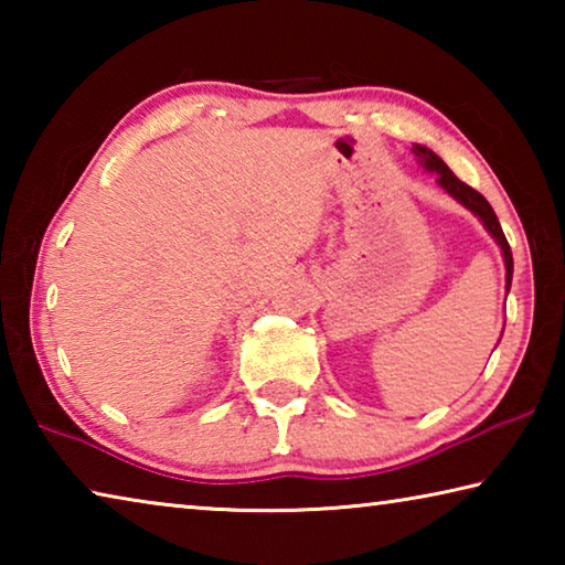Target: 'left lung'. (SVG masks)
I'll return each instance as SVG.
<instances>
[{"label": "left lung", "instance_id": "1", "mask_svg": "<svg viewBox=\"0 0 565 565\" xmlns=\"http://www.w3.org/2000/svg\"><path fill=\"white\" fill-rule=\"evenodd\" d=\"M411 151H414V154H416L418 164H424V169L434 171L438 186L446 189L448 194H451L458 204H463V206L468 209V212H473L478 218H481L483 226H486V232H489V234L495 238V244L501 246L503 262H505V289H511V279H513V256H511V246H509V242H505V234H503V228H501V224H499V216H495L491 204L486 202V199H483L481 194H478L476 189L463 184V181L458 179V177L454 174V171L444 164V159L436 157L434 151L428 149V147L414 145V149H411Z\"/></svg>", "mask_w": 565, "mask_h": 565}]
</instances>
